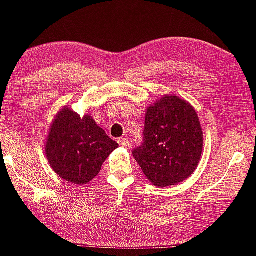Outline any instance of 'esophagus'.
Segmentation results:
<instances>
[{"instance_id":"1","label":"esophagus","mask_w":256,"mask_h":256,"mask_svg":"<svg viewBox=\"0 0 256 256\" xmlns=\"http://www.w3.org/2000/svg\"><path fill=\"white\" fill-rule=\"evenodd\" d=\"M118 143L120 146H122V147L129 146V140H127V138H118Z\"/></svg>"}]
</instances>
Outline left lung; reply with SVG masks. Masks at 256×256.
I'll return each instance as SVG.
<instances>
[{
	"instance_id": "8db88e82",
	"label": "left lung",
	"mask_w": 256,
	"mask_h": 256,
	"mask_svg": "<svg viewBox=\"0 0 256 256\" xmlns=\"http://www.w3.org/2000/svg\"><path fill=\"white\" fill-rule=\"evenodd\" d=\"M202 150V127L194 109L176 96H166L147 109L143 142L132 154L150 182L164 188L196 171Z\"/></svg>"
}]
</instances>
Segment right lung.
<instances>
[{"label":"right lung","instance_id":"add662e5","mask_svg":"<svg viewBox=\"0 0 256 256\" xmlns=\"http://www.w3.org/2000/svg\"><path fill=\"white\" fill-rule=\"evenodd\" d=\"M118 147L90 116L81 118L64 108L50 128L46 156L63 180L84 184L99 174L104 160Z\"/></svg>","mask_w":256,"mask_h":256}]
</instances>
